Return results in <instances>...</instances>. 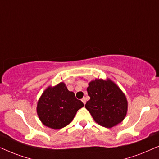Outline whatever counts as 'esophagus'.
I'll return each instance as SVG.
<instances>
[{
    "mask_svg": "<svg viewBox=\"0 0 159 159\" xmlns=\"http://www.w3.org/2000/svg\"><path fill=\"white\" fill-rule=\"evenodd\" d=\"M81 101H82V102H83V103H84V105H85V104H86V98H85V97H84V98L81 99Z\"/></svg>",
    "mask_w": 159,
    "mask_h": 159,
    "instance_id": "34e87169",
    "label": "esophagus"
}]
</instances>
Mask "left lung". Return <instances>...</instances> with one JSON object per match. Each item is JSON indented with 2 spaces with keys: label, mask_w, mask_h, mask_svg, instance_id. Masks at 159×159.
I'll return each mask as SVG.
<instances>
[{
  "label": "left lung",
  "mask_w": 159,
  "mask_h": 159,
  "mask_svg": "<svg viewBox=\"0 0 159 159\" xmlns=\"http://www.w3.org/2000/svg\"><path fill=\"white\" fill-rule=\"evenodd\" d=\"M87 92L90 99L85 107L97 124L112 128L124 119L128 108L126 97L111 79L92 81Z\"/></svg>",
  "instance_id": "left-lung-1"
}]
</instances>
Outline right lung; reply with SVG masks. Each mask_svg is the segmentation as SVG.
<instances>
[{"label":"right lung","instance_id":"add662e5","mask_svg":"<svg viewBox=\"0 0 159 159\" xmlns=\"http://www.w3.org/2000/svg\"><path fill=\"white\" fill-rule=\"evenodd\" d=\"M83 106L84 103L61 82L43 92L38 102L37 114L43 125L60 129L68 125Z\"/></svg>","mask_w":159,"mask_h":159}]
</instances>
